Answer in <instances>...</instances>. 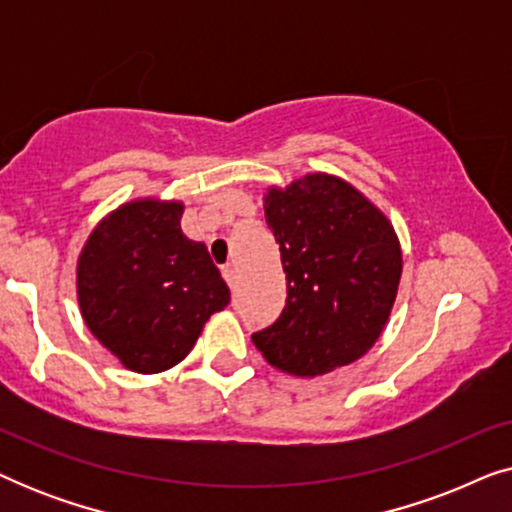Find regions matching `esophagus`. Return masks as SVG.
I'll return each instance as SVG.
<instances>
[{
  "label": "esophagus",
  "mask_w": 512,
  "mask_h": 512,
  "mask_svg": "<svg viewBox=\"0 0 512 512\" xmlns=\"http://www.w3.org/2000/svg\"><path fill=\"white\" fill-rule=\"evenodd\" d=\"M221 275H223V279H226V282H228V286L235 284V268H233V265H230V263L223 265Z\"/></svg>",
  "instance_id": "34e87169"
}]
</instances>
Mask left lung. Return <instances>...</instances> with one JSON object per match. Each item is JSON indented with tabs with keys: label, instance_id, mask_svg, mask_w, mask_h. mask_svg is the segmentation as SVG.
I'll return each instance as SVG.
<instances>
[{
	"label": "left lung",
	"instance_id": "left-lung-1",
	"mask_svg": "<svg viewBox=\"0 0 512 512\" xmlns=\"http://www.w3.org/2000/svg\"><path fill=\"white\" fill-rule=\"evenodd\" d=\"M286 272V305L251 335L291 375H324L380 338L401 279V247L380 209L331 174H307L265 198Z\"/></svg>",
	"mask_w": 512,
	"mask_h": 512
}]
</instances>
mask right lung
I'll return each mask as SVG.
<instances>
[{
    "label": "right lung",
    "instance_id": "right-lung-1",
    "mask_svg": "<svg viewBox=\"0 0 512 512\" xmlns=\"http://www.w3.org/2000/svg\"><path fill=\"white\" fill-rule=\"evenodd\" d=\"M181 202L139 200L116 209L88 237L76 268L90 333L125 368L177 366L230 289L202 242L181 233Z\"/></svg>",
    "mask_w": 512,
    "mask_h": 512
}]
</instances>
